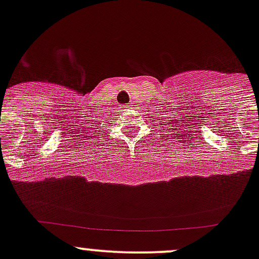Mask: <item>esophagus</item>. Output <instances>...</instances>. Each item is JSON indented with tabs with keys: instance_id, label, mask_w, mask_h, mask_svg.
Here are the masks:
<instances>
[{
	"instance_id": "1",
	"label": "esophagus",
	"mask_w": 259,
	"mask_h": 259,
	"mask_svg": "<svg viewBox=\"0 0 259 259\" xmlns=\"http://www.w3.org/2000/svg\"><path fill=\"white\" fill-rule=\"evenodd\" d=\"M130 108V106H127V105H123V106H121V110L122 111H127Z\"/></svg>"
}]
</instances>
